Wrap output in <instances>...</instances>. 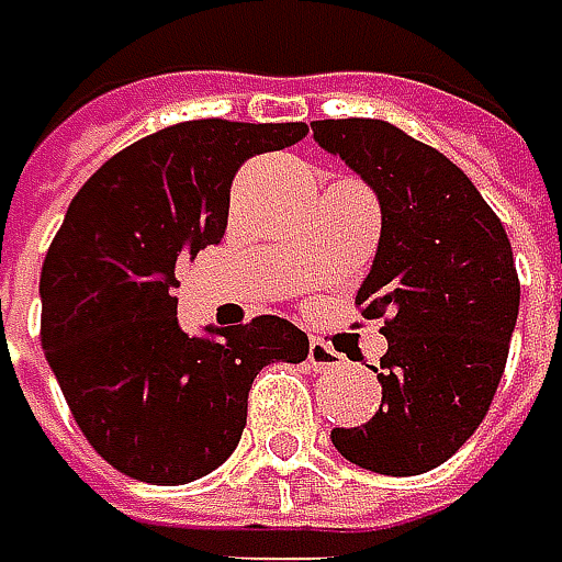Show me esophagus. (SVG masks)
I'll return each instance as SVG.
<instances>
[{
  "label": "esophagus",
  "instance_id": "obj_1",
  "mask_svg": "<svg viewBox=\"0 0 562 562\" xmlns=\"http://www.w3.org/2000/svg\"><path fill=\"white\" fill-rule=\"evenodd\" d=\"M310 367H313V370H319V373H328V370L345 367V357L335 351L331 345H325V341H319V338H313V341H310Z\"/></svg>",
  "mask_w": 562,
  "mask_h": 562
}]
</instances>
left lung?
Segmentation results:
<instances>
[{"mask_svg": "<svg viewBox=\"0 0 562 562\" xmlns=\"http://www.w3.org/2000/svg\"><path fill=\"white\" fill-rule=\"evenodd\" d=\"M313 138L376 192L382 231L357 303L363 319L389 313L382 405L331 442L367 471L424 474L462 449L499 385L519 319L513 246L462 170L392 123L316 120Z\"/></svg>", "mask_w": 562, "mask_h": 562, "instance_id": "obj_1", "label": "left lung"}]
</instances>
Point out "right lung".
<instances>
[{
	"label": "right lung",
	"mask_w": 562,
	"mask_h": 562,
	"mask_svg": "<svg viewBox=\"0 0 562 562\" xmlns=\"http://www.w3.org/2000/svg\"><path fill=\"white\" fill-rule=\"evenodd\" d=\"M306 123L189 120L113 155L71 199L41 271L46 363L81 434L116 471L177 487L231 459L252 379L300 363L281 316L189 335L177 266L221 243L243 160L300 142Z\"/></svg>",
	"instance_id": "1"
}]
</instances>
